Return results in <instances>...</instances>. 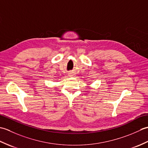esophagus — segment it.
I'll list each match as a JSON object with an SVG mask.
<instances>
[{
	"label": "esophagus",
	"mask_w": 148,
	"mask_h": 148,
	"mask_svg": "<svg viewBox=\"0 0 148 148\" xmlns=\"http://www.w3.org/2000/svg\"><path fill=\"white\" fill-rule=\"evenodd\" d=\"M69 76H74V75L72 74V73H69Z\"/></svg>",
	"instance_id": "obj_1"
}]
</instances>
